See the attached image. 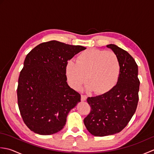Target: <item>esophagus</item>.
<instances>
[{
    "mask_svg": "<svg viewBox=\"0 0 154 154\" xmlns=\"http://www.w3.org/2000/svg\"><path fill=\"white\" fill-rule=\"evenodd\" d=\"M81 100H82V101H85V100H87V97L86 95H85V94H81Z\"/></svg>",
    "mask_w": 154,
    "mask_h": 154,
    "instance_id": "1",
    "label": "esophagus"
}]
</instances>
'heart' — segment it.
<instances>
[{
  "label": "heart",
  "instance_id": "1",
  "mask_svg": "<svg viewBox=\"0 0 154 154\" xmlns=\"http://www.w3.org/2000/svg\"><path fill=\"white\" fill-rule=\"evenodd\" d=\"M120 61L113 51L89 49L78 55L77 61L69 60L65 65V73L70 85L78 89L89 82L87 89L99 94L109 92L119 79Z\"/></svg>",
  "mask_w": 154,
  "mask_h": 154
}]
</instances>
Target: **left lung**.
I'll list each match as a JSON object with an SVG mask.
<instances>
[{"label":"left lung","mask_w":154,"mask_h":154,"mask_svg":"<svg viewBox=\"0 0 154 154\" xmlns=\"http://www.w3.org/2000/svg\"><path fill=\"white\" fill-rule=\"evenodd\" d=\"M106 47L118 55L121 69L119 79L112 89L87 99L91 111L83 122L88 131L95 136L112 135L122 131L135 113L139 100L138 67L134 59L116 45Z\"/></svg>","instance_id":"8db88e82"}]
</instances>
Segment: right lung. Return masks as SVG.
<instances>
[{"instance_id": "1", "label": "right lung", "mask_w": 154, "mask_h": 154, "mask_svg": "<svg viewBox=\"0 0 154 154\" xmlns=\"http://www.w3.org/2000/svg\"><path fill=\"white\" fill-rule=\"evenodd\" d=\"M85 49L52 40L38 45L26 55L17 97L23 121L31 131L50 135L65 125L68 113L81 101V94L67 83L65 65Z\"/></svg>"}]
</instances>
